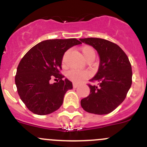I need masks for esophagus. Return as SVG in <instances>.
Segmentation results:
<instances>
[{"label":"esophagus","instance_id":"1","mask_svg":"<svg viewBox=\"0 0 147 147\" xmlns=\"http://www.w3.org/2000/svg\"><path fill=\"white\" fill-rule=\"evenodd\" d=\"M78 86H79V84H77V83H73V87H74V88H77Z\"/></svg>","mask_w":147,"mask_h":147}]
</instances>
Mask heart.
I'll list each match as a JSON object with an SVG mask.
<instances>
[{
	"instance_id": "b5f03b06",
	"label": "heart",
	"mask_w": 147,
	"mask_h": 147,
	"mask_svg": "<svg viewBox=\"0 0 147 147\" xmlns=\"http://www.w3.org/2000/svg\"><path fill=\"white\" fill-rule=\"evenodd\" d=\"M81 53H82V56L84 57V58L86 60H90V59H93L94 60V57H95V53H94V49L92 48L90 46H84L82 48L80 49ZM67 52L64 55V58L66 56ZM68 78H69L70 80H72L74 82H80L82 80L86 79L87 78H88L89 76V72L87 71H80L78 70V69H71L67 74Z\"/></svg>"
}]
</instances>
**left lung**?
I'll use <instances>...</instances> for the list:
<instances>
[{
    "instance_id": "obj_1",
    "label": "left lung",
    "mask_w": 147,
    "mask_h": 147,
    "mask_svg": "<svg viewBox=\"0 0 147 147\" xmlns=\"http://www.w3.org/2000/svg\"><path fill=\"white\" fill-rule=\"evenodd\" d=\"M91 45L100 57L98 71L88 84L90 93L81 100L84 111L95 115H107L115 110L125 99L131 85L132 71L128 57L119 46L101 38L80 39Z\"/></svg>"
}]
</instances>
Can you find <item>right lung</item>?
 Masks as SVG:
<instances>
[{"mask_svg": "<svg viewBox=\"0 0 147 147\" xmlns=\"http://www.w3.org/2000/svg\"><path fill=\"white\" fill-rule=\"evenodd\" d=\"M82 42L75 38L42 41L24 55L17 68L15 82L18 93L30 111L46 115L57 110L63 105L72 83L60 74L65 53ZM55 77L57 83L50 84Z\"/></svg>", "mask_w": 147, "mask_h": 147, "instance_id": "obj_1", "label": "right lung"}]
</instances>
